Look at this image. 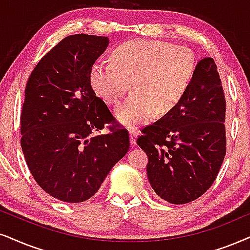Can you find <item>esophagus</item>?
Masks as SVG:
<instances>
[{
	"label": "esophagus",
	"mask_w": 250,
	"mask_h": 250,
	"mask_svg": "<svg viewBox=\"0 0 250 250\" xmlns=\"http://www.w3.org/2000/svg\"><path fill=\"white\" fill-rule=\"evenodd\" d=\"M138 130L136 128H130V130H129V136H130V143L131 145H136V140H137L138 137Z\"/></svg>",
	"instance_id": "1"
}]
</instances>
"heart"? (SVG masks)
Listing matches in <instances>:
<instances>
[{
	"label": "heart",
	"mask_w": 250,
	"mask_h": 250,
	"mask_svg": "<svg viewBox=\"0 0 250 250\" xmlns=\"http://www.w3.org/2000/svg\"><path fill=\"white\" fill-rule=\"evenodd\" d=\"M195 67V56L186 47L134 40L113 50L110 63H96L90 83L107 104L119 103L130 87L134 92L114 113L122 125L136 127L150 121L153 113L165 115L178 106L190 86Z\"/></svg>",
	"instance_id": "obj_1"
}]
</instances>
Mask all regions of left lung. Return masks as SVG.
<instances>
[{
  "label": "left lung",
  "instance_id": "1",
  "mask_svg": "<svg viewBox=\"0 0 250 250\" xmlns=\"http://www.w3.org/2000/svg\"><path fill=\"white\" fill-rule=\"evenodd\" d=\"M225 112L216 63L202 59L178 106L145 127L137 140L148 157V182L159 197L186 204L211 187L226 154Z\"/></svg>",
  "mask_w": 250,
  "mask_h": 250
}]
</instances>
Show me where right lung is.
Segmentation results:
<instances>
[{
  "label": "right lung",
  "instance_id": "right-lung-1",
  "mask_svg": "<svg viewBox=\"0 0 250 250\" xmlns=\"http://www.w3.org/2000/svg\"><path fill=\"white\" fill-rule=\"evenodd\" d=\"M107 37L74 34L40 60L28 78L21 115V150L38 185L53 197L81 203L99 190L128 152L125 129L91 87L90 74Z\"/></svg>",
  "mask_w": 250,
  "mask_h": 250
}]
</instances>
